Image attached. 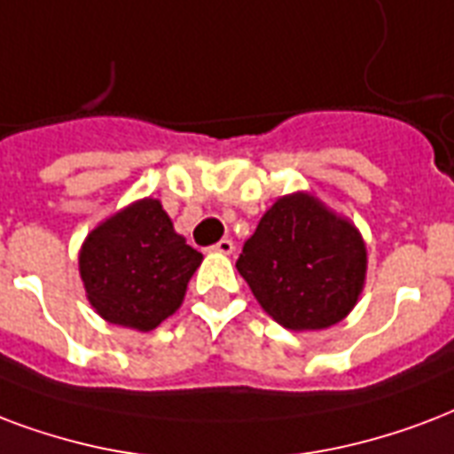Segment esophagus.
Segmentation results:
<instances>
[{
	"instance_id": "esophagus-1",
	"label": "esophagus",
	"mask_w": 454,
	"mask_h": 454,
	"mask_svg": "<svg viewBox=\"0 0 454 454\" xmlns=\"http://www.w3.org/2000/svg\"><path fill=\"white\" fill-rule=\"evenodd\" d=\"M212 250L219 252V254H233L235 245H233V240H228V238H223V240H219V242H216V245H214Z\"/></svg>"
}]
</instances>
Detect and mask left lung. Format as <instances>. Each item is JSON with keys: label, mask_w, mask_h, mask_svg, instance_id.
Wrapping results in <instances>:
<instances>
[{"label": "left lung", "mask_w": 454, "mask_h": 454, "mask_svg": "<svg viewBox=\"0 0 454 454\" xmlns=\"http://www.w3.org/2000/svg\"><path fill=\"white\" fill-rule=\"evenodd\" d=\"M235 266L273 321L324 331L345 319L364 290L366 242L348 216L300 190L266 209Z\"/></svg>", "instance_id": "1"}]
</instances>
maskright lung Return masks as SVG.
Instances as JSON below:
<instances>
[{
  "mask_svg": "<svg viewBox=\"0 0 454 454\" xmlns=\"http://www.w3.org/2000/svg\"><path fill=\"white\" fill-rule=\"evenodd\" d=\"M202 252L190 247L154 197L104 219L78 254L82 288L109 324L147 333L183 304Z\"/></svg>",
  "mask_w": 454,
  "mask_h": 454,
  "instance_id": "add662e5",
  "label": "right lung"
}]
</instances>
